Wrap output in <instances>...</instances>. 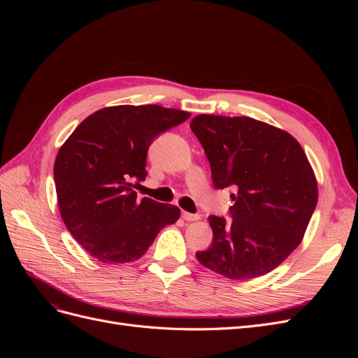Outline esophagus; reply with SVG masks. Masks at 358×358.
Instances as JSON below:
<instances>
[{
	"label": "esophagus",
	"mask_w": 358,
	"mask_h": 358,
	"mask_svg": "<svg viewBox=\"0 0 358 358\" xmlns=\"http://www.w3.org/2000/svg\"><path fill=\"white\" fill-rule=\"evenodd\" d=\"M182 218L185 221H197V220H200V215L189 213V212H182Z\"/></svg>",
	"instance_id": "esophagus-1"
}]
</instances>
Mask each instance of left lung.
<instances>
[{
    "label": "left lung",
    "instance_id": "8db88e82",
    "mask_svg": "<svg viewBox=\"0 0 358 358\" xmlns=\"http://www.w3.org/2000/svg\"><path fill=\"white\" fill-rule=\"evenodd\" d=\"M189 127L213 187L234 189L231 220L209 216L213 239L197 259L234 280L272 272L300 245L318 201L306 154L294 137L252 117L199 115Z\"/></svg>",
    "mask_w": 358,
    "mask_h": 358
}]
</instances>
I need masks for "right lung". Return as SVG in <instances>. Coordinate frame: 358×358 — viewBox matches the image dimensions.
<instances>
[{
	"mask_svg": "<svg viewBox=\"0 0 358 358\" xmlns=\"http://www.w3.org/2000/svg\"><path fill=\"white\" fill-rule=\"evenodd\" d=\"M191 113L149 106H115L92 113L59 149L53 166L61 218L71 236L101 263L142 257L179 208L143 197L150 143Z\"/></svg>",
	"mask_w": 358,
	"mask_h": 358,
	"instance_id": "obj_1",
	"label": "right lung"
}]
</instances>
